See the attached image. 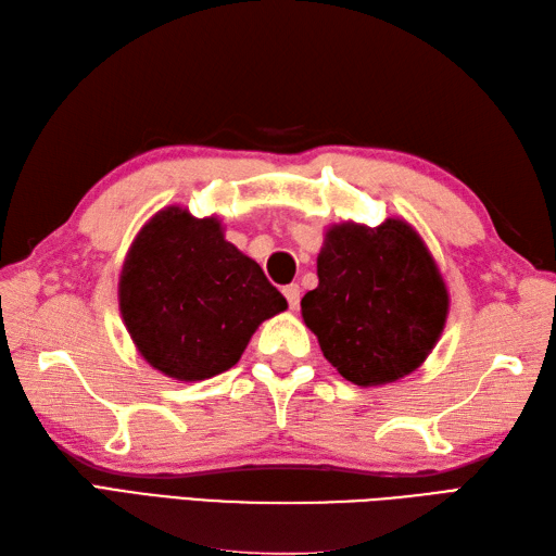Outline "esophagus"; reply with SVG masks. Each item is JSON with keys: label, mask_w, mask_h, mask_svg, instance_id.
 <instances>
[{"label": "esophagus", "mask_w": 556, "mask_h": 556, "mask_svg": "<svg viewBox=\"0 0 556 556\" xmlns=\"http://www.w3.org/2000/svg\"><path fill=\"white\" fill-rule=\"evenodd\" d=\"M283 295H287L291 309H299V303H301V287H299V283H289V287H283Z\"/></svg>", "instance_id": "34e87169"}]
</instances>
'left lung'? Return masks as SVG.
Masks as SVG:
<instances>
[{"label":"left lung","mask_w":556,"mask_h":556,"mask_svg":"<svg viewBox=\"0 0 556 556\" xmlns=\"http://www.w3.org/2000/svg\"><path fill=\"white\" fill-rule=\"evenodd\" d=\"M317 279L301 301L305 327L331 367L363 389L419 369L445 329V279L403 217H386L379 227L331 225Z\"/></svg>","instance_id":"1"}]
</instances>
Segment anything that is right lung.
Listing matches in <instances>:
<instances>
[{"label":"right lung","mask_w":556,"mask_h":556,"mask_svg":"<svg viewBox=\"0 0 556 556\" xmlns=\"http://www.w3.org/2000/svg\"><path fill=\"white\" fill-rule=\"evenodd\" d=\"M118 305L137 353L175 381L235 367L255 329L289 307L261 265L225 239L223 219L193 217L182 205L137 231Z\"/></svg>","instance_id":"right-lung-1"}]
</instances>
